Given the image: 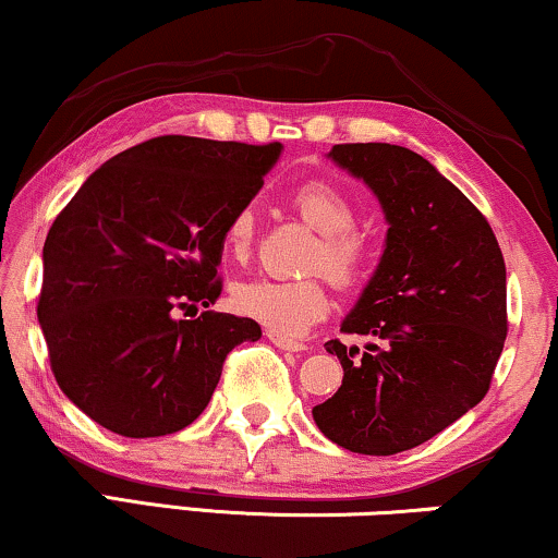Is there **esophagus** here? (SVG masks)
I'll list each match as a JSON object with an SVG mask.
<instances>
[{
    "instance_id": "esophagus-1",
    "label": "esophagus",
    "mask_w": 558,
    "mask_h": 558,
    "mask_svg": "<svg viewBox=\"0 0 558 558\" xmlns=\"http://www.w3.org/2000/svg\"><path fill=\"white\" fill-rule=\"evenodd\" d=\"M266 338H269L274 345L277 348H281V350H292V353H300V350H304L307 345H304V342H300V340H292V338H284V335H279V332H271V330H266Z\"/></svg>"
}]
</instances>
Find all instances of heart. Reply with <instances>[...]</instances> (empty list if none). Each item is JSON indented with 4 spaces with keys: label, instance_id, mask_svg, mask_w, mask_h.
I'll use <instances>...</instances> for the list:
<instances>
[{
    "label": "heart",
    "instance_id": "obj_1",
    "mask_svg": "<svg viewBox=\"0 0 558 558\" xmlns=\"http://www.w3.org/2000/svg\"><path fill=\"white\" fill-rule=\"evenodd\" d=\"M292 203L307 226L323 235L312 254L310 269L325 271L338 287H353L368 269L371 251L355 233L357 208L345 190L327 180H310L294 190ZM256 213L243 205L228 218L223 243L233 258H246L254 246ZM231 307L241 317L256 319L271 332L300 335L319 323L330 310L325 279H269L256 277L233 284Z\"/></svg>",
    "mask_w": 558,
    "mask_h": 558
}]
</instances>
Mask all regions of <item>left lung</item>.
<instances>
[{
  "label": "left lung",
  "instance_id": "obj_1",
  "mask_svg": "<svg viewBox=\"0 0 558 558\" xmlns=\"http://www.w3.org/2000/svg\"><path fill=\"white\" fill-rule=\"evenodd\" d=\"M330 157L376 193L388 233L340 327L368 342H325L345 376L312 416L350 452H407L485 399L508 335L506 262L483 213L416 151L368 142Z\"/></svg>",
  "mask_w": 558,
  "mask_h": 558
}]
</instances>
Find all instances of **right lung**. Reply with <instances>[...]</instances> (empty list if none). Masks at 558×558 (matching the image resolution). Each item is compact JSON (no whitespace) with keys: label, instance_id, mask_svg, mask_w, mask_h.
Returning a JSON list of instances; mask_svg holds the SVG:
<instances>
[{"label":"right lung","instance_id":"1","mask_svg":"<svg viewBox=\"0 0 558 558\" xmlns=\"http://www.w3.org/2000/svg\"><path fill=\"white\" fill-rule=\"evenodd\" d=\"M281 151L167 134L98 167L52 220L37 300L60 391L121 437H165L208 407L226 355L262 338L248 317L205 310L228 218Z\"/></svg>","mask_w":558,"mask_h":558}]
</instances>
